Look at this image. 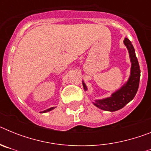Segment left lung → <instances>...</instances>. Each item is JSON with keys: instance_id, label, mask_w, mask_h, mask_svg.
I'll return each instance as SVG.
<instances>
[{"instance_id": "obj_1", "label": "left lung", "mask_w": 151, "mask_h": 151, "mask_svg": "<svg viewBox=\"0 0 151 151\" xmlns=\"http://www.w3.org/2000/svg\"><path fill=\"white\" fill-rule=\"evenodd\" d=\"M123 43L128 49L130 58V76L127 82L120 88L113 92L110 97H105L103 99L94 100V102H92L94 106L105 111H117L124 107L134 98L139 86L141 70L138 59L135 55V50L132 42L127 38H125ZM82 85L84 90L88 91V88L84 81H82Z\"/></svg>"}]
</instances>
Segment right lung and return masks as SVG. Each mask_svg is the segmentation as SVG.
Instances as JSON below:
<instances>
[{"mask_svg":"<svg viewBox=\"0 0 151 151\" xmlns=\"http://www.w3.org/2000/svg\"><path fill=\"white\" fill-rule=\"evenodd\" d=\"M54 107H50V108H49V109H47V110H44V111H42V112H41V113H47V112H49V111H50V110H54Z\"/></svg>","mask_w":151,"mask_h":151,"instance_id":"right-lung-1","label":"right lung"}]
</instances>
